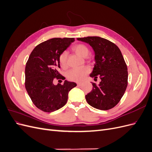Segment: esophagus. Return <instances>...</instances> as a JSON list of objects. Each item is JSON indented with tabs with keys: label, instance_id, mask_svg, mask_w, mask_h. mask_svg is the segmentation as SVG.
Masks as SVG:
<instances>
[{
	"label": "esophagus",
	"instance_id": "1",
	"mask_svg": "<svg viewBox=\"0 0 152 152\" xmlns=\"http://www.w3.org/2000/svg\"><path fill=\"white\" fill-rule=\"evenodd\" d=\"M77 85L78 86H81L82 85V83H81V82H77Z\"/></svg>",
	"mask_w": 152,
	"mask_h": 152
}]
</instances>
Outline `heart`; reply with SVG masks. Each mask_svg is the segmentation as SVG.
I'll return each mask as SVG.
<instances>
[{
    "instance_id": "b5f03b06",
    "label": "heart",
    "mask_w": 152,
    "mask_h": 152,
    "mask_svg": "<svg viewBox=\"0 0 152 152\" xmlns=\"http://www.w3.org/2000/svg\"><path fill=\"white\" fill-rule=\"evenodd\" d=\"M73 50L77 54L82 57H87L89 54V49L86 45L83 44H77L73 47ZM67 52L64 51L59 56V63L60 66L65 68L67 66ZM90 72V69L88 67H83L80 68H74L69 71L67 77L69 80L73 81L80 82L84 79L86 75Z\"/></svg>"
}]
</instances>
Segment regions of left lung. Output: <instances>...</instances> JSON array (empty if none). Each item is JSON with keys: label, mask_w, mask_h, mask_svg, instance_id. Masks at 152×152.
Here are the masks:
<instances>
[{"label": "left lung", "mask_w": 152, "mask_h": 152, "mask_svg": "<svg viewBox=\"0 0 152 152\" xmlns=\"http://www.w3.org/2000/svg\"><path fill=\"white\" fill-rule=\"evenodd\" d=\"M77 40L89 44L95 53L93 71L90 77H99V85L93 82V89L86 95L87 102L101 110L113 108L120 102L127 86V65L120 49L107 39L99 37H87Z\"/></svg>", "instance_id": "8db88e82"}]
</instances>
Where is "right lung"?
Returning <instances> with one entry per match:
<instances>
[{"label":"right lung","mask_w":152,"mask_h":152,"mask_svg":"<svg viewBox=\"0 0 152 152\" xmlns=\"http://www.w3.org/2000/svg\"><path fill=\"white\" fill-rule=\"evenodd\" d=\"M75 38H53L39 44L32 50L25 66V88L37 108L45 112L61 108L68 100V92L75 82L53 84L54 79L65 80L58 71L59 56Z\"/></svg>","instance_id":"right-lung-1"}]
</instances>
